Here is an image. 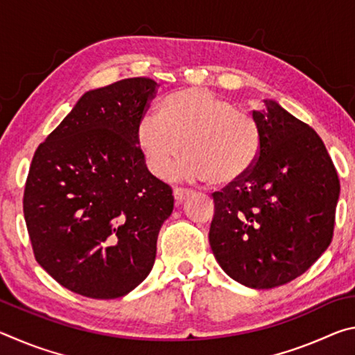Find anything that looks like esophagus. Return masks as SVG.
Wrapping results in <instances>:
<instances>
[{
    "mask_svg": "<svg viewBox=\"0 0 355 355\" xmlns=\"http://www.w3.org/2000/svg\"><path fill=\"white\" fill-rule=\"evenodd\" d=\"M191 191L189 189H183V188H173V197H175L177 203H182L186 197H189Z\"/></svg>",
    "mask_w": 355,
    "mask_h": 355,
    "instance_id": "1",
    "label": "esophagus"
}]
</instances>
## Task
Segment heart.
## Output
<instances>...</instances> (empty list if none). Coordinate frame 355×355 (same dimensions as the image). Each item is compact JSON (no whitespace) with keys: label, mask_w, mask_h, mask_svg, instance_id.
<instances>
[{"label":"heart","mask_w":355,"mask_h":355,"mask_svg":"<svg viewBox=\"0 0 355 355\" xmlns=\"http://www.w3.org/2000/svg\"><path fill=\"white\" fill-rule=\"evenodd\" d=\"M136 141L155 177L169 175L183 152L175 175L216 186L238 183L252 171L261 135L250 114L208 89L189 87L167 97L159 114H142Z\"/></svg>","instance_id":"1"}]
</instances>
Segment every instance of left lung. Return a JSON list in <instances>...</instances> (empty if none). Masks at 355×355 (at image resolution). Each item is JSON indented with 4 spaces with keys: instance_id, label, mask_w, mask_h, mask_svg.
Segmentation results:
<instances>
[{
    "instance_id": "1",
    "label": "left lung",
    "mask_w": 355,
    "mask_h": 355,
    "mask_svg": "<svg viewBox=\"0 0 355 355\" xmlns=\"http://www.w3.org/2000/svg\"><path fill=\"white\" fill-rule=\"evenodd\" d=\"M252 117L260 153L238 183L214 192L209 245L227 275L269 290L302 275L332 241L340 180L321 137L264 100Z\"/></svg>"
}]
</instances>
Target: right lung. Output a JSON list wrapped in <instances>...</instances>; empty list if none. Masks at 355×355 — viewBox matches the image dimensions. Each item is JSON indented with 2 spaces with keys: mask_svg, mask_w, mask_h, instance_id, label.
<instances>
[{
  "mask_svg": "<svg viewBox=\"0 0 355 355\" xmlns=\"http://www.w3.org/2000/svg\"><path fill=\"white\" fill-rule=\"evenodd\" d=\"M156 87L128 78L86 92L34 153L23 213L35 260L81 296L122 297L153 268L173 196L147 169L136 127Z\"/></svg>",
  "mask_w": 355,
  "mask_h": 355,
  "instance_id": "right-lung-1",
  "label": "right lung"
}]
</instances>
